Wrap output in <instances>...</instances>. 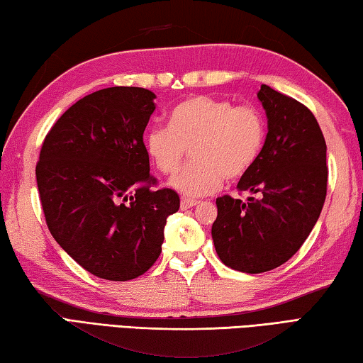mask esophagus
<instances>
[{
  "mask_svg": "<svg viewBox=\"0 0 363 363\" xmlns=\"http://www.w3.org/2000/svg\"><path fill=\"white\" fill-rule=\"evenodd\" d=\"M199 201H194V199H182V211H188V208H191L194 206H198Z\"/></svg>",
  "mask_w": 363,
  "mask_h": 363,
  "instance_id": "1",
  "label": "esophagus"
}]
</instances>
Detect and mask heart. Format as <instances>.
I'll return each mask as SVG.
<instances>
[{
	"instance_id": "obj_1",
	"label": "heart",
	"mask_w": 363,
	"mask_h": 363,
	"mask_svg": "<svg viewBox=\"0 0 363 363\" xmlns=\"http://www.w3.org/2000/svg\"><path fill=\"white\" fill-rule=\"evenodd\" d=\"M266 119L253 105H234L211 95H194L170 113L169 125H152L145 146L159 172L180 169L188 150L193 162L172 178L170 185L185 196L211 194L228 180H239L262 155Z\"/></svg>"
}]
</instances>
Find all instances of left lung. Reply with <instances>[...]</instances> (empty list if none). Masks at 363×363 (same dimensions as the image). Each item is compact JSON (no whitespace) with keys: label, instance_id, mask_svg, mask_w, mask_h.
Returning a JSON list of instances; mask_svg holds the SVG:
<instances>
[{"label":"left lung","instance_id":"1","mask_svg":"<svg viewBox=\"0 0 363 363\" xmlns=\"http://www.w3.org/2000/svg\"><path fill=\"white\" fill-rule=\"evenodd\" d=\"M258 99L268 116V135L239 191L259 194L244 202L217 199L212 239L228 268L249 274L284 264L300 250L327 196V145L308 106L263 84Z\"/></svg>","mask_w":363,"mask_h":363}]
</instances>
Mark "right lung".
Masks as SVG:
<instances>
[{
  "label": "right lung",
  "mask_w": 363,
  "mask_h": 363,
  "mask_svg": "<svg viewBox=\"0 0 363 363\" xmlns=\"http://www.w3.org/2000/svg\"><path fill=\"white\" fill-rule=\"evenodd\" d=\"M156 95L106 87L76 101L44 138L36 183L52 238L91 274L124 282L161 255L167 217L180 208L150 174L143 132Z\"/></svg>",
  "instance_id": "add662e5"
}]
</instances>
